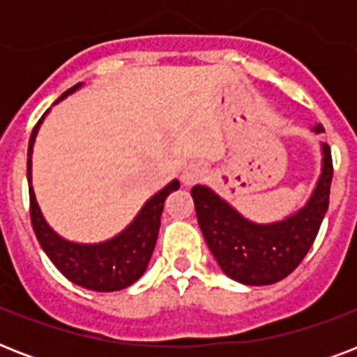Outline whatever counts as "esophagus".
<instances>
[{
  "instance_id": "obj_1",
  "label": "esophagus",
  "mask_w": 357,
  "mask_h": 357,
  "mask_svg": "<svg viewBox=\"0 0 357 357\" xmlns=\"http://www.w3.org/2000/svg\"><path fill=\"white\" fill-rule=\"evenodd\" d=\"M206 174L207 168L204 162H190L189 167H185L183 174H181V181H183V185L190 187V185L198 183V181L206 178Z\"/></svg>"
}]
</instances>
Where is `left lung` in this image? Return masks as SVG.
<instances>
[{"label":"left lung","mask_w":357,"mask_h":357,"mask_svg":"<svg viewBox=\"0 0 357 357\" xmlns=\"http://www.w3.org/2000/svg\"><path fill=\"white\" fill-rule=\"evenodd\" d=\"M315 133L324 128L317 123ZM321 176L296 213L283 220L259 224L248 220L231 204L206 185H195L190 195L206 243L222 272L244 285H271L300 265L315 241L330 204L333 167L332 151L321 144Z\"/></svg>","instance_id":"obj_1"}]
</instances>
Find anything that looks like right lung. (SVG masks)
I'll list each match as a JSON object with an SVG mask.
<instances>
[{
  "mask_svg": "<svg viewBox=\"0 0 357 357\" xmlns=\"http://www.w3.org/2000/svg\"><path fill=\"white\" fill-rule=\"evenodd\" d=\"M77 89H81V83L64 92L55 103L70 96ZM47 113L50 111H46V114ZM44 116L38 120L33 129L29 139V150H27L31 224H33V229H35L42 250L46 252L53 265L57 266L70 282L79 287L100 291V293H113V291H120V289L133 285L144 274L146 266L150 263L153 248H155L157 235H159L165 200L170 192L179 189V181L172 179L167 187H162L159 192H155L144 206L140 207V211L137 213V217L128 228L103 243L83 244L61 237L46 222V218L38 207V202H36L33 183H31V155H33L36 133L40 129V123L44 122Z\"/></svg>",
  "mask_w": 357,
  "mask_h": 357,
  "instance_id": "add662e5",
  "label": "right lung"
}]
</instances>
